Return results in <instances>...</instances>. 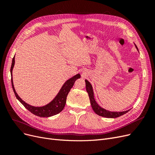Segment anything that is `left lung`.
Masks as SVG:
<instances>
[{
	"instance_id": "obj_1",
	"label": "left lung",
	"mask_w": 155,
	"mask_h": 155,
	"mask_svg": "<svg viewBox=\"0 0 155 155\" xmlns=\"http://www.w3.org/2000/svg\"><path fill=\"white\" fill-rule=\"evenodd\" d=\"M135 46L138 50L137 46H136V45H135ZM85 83H86V90L88 94L89 98H90V101H91L92 108L93 110L95 112V113L97 114V115L105 117V118H118V117H119V116H122L129 111V110H128L123 111V112H110V111L104 109H103V108H101L99 105L97 104V102L96 101V100L94 99V91H93V88H92L91 84L89 83L87 80V79H85Z\"/></svg>"
}]
</instances>
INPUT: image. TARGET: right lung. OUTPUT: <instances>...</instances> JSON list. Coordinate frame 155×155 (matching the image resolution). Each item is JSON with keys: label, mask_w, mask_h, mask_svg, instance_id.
<instances>
[{"label": "right lung", "mask_w": 155, "mask_h": 155, "mask_svg": "<svg viewBox=\"0 0 155 155\" xmlns=\"http://www.w3.org/2000/svg\"><path fill=\"white\" fill-rule=\"evenodd\" d=\"M14 64H15V56H14L12 59L10 72H11V76H12V88H13L14 93H15V95L17 97V99L23 105H24V107L26 109H28L30 112H31L32 114H34L35 116H39V117H43V118L44 117L48 118V117H50V116H54L55 114H58L60 112H61L63 110V109H64V107L65 106V104H66L67 97L68 92H70V89H71L72 87H73L75 81H76V79H78V78H80L81 77L80 74H78L76 75V76H74L72 78L68 79V80L64 83V85H63L61 88L60 89L58 95L56 96L54 99L50 103H49L48 104L43 107H34V106L30 105L29 104H26V102L23 101L21 98L18 96L15 90V88H14L13 83V79H12V70L14 67Z\"/></svg>", "instance_id": "1"}]
</instances>
